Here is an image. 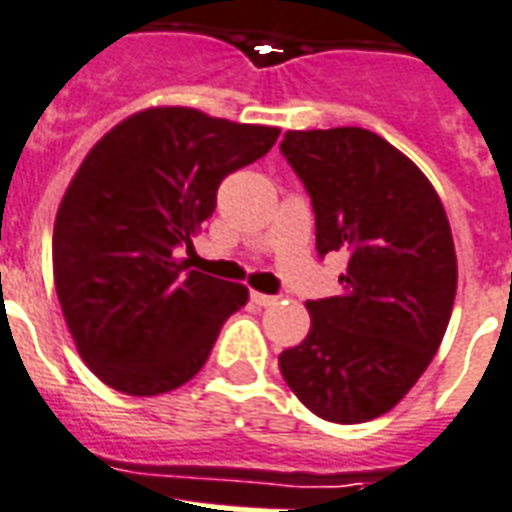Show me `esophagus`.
Returning <instances> with one entry per match:
<instances>
[{
  "label": "esophagus",
  "instance_id": "obj_1",
  "mask_svg": "<svg viewBox=\"0 0 512 512\" xmlns=\"http://www.w3.org/2000/svg\"><path fill=\"white\" fill-rule=\"evenodd\" d=\"M251 301L256 307H272L277 304V296H269V293H259V291H251Z\"/></svg>",
  "mask_w": 512,
  "mask_h": 512
}]
</instances>
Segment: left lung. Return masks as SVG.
Wrapping results in <instances>:
<instances>
[{
  "mask_svg": "<svg viewBox=\"0 0 512 512\" xmlns=\"http://www.w3.org/2000/svg\"><path fill=\"white\" fill-rule=\"evenodd\" d=\"M280 149L312 197L318 253L350 256L342 293L307 301L310 334L280 352V374L320 419L368 422L443 342L457 296L449 219L430 178L371 130H288Z\"/></svg>",
  "mask_w": 512,
  "mask_h": 512,
  "instance_id": "left-lung-1",
  "label": "left lung"
}]
</instances>
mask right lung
Listing matches in <instances>:
<instances>
[{
  "label": "right lung",
  "mask_w": 512,
  "mask_h": 512,
  "mask_svg": "<svg viewBox=\"0 0 512 512\" xmlns=\"http://www.w3.org/2000/svg\"><path fill=\"white\" fill-rule=\"evenodd\" d=\"M280 128L152 106L87 152L58 205L53 280L79 358L112 390L152 398L192 379L243 283L189 269L229 173L275 146Z\"/></svg>",
  "instance_id": "1"
}]
</instances>
